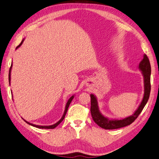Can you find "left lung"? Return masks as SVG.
Instances as JSON below:
<instances>
[{"mask_svg": "<svg viewBox=\"0 0 159 159\" xmlns=\"http://www.w3.org/2000/svg\"><path fill=\"white\" fill-rule=\"evenodd\" d=\"M139 69L142 71L143 77V84H144V93L142 100L140 103L137 110L131 116H127L120 119H110L104 116L99 111L98 99L95 95L91 94V114L94 122L98 126L105 129H116L121 127H126L131 125L141 113L148 100L150 93V75L151 66L148 57L146 54L143 55V59L140 61L138 66Z\"/></svg>", "mask_w": 159, "mask_h": 159, "instance_id": "obj_1", "label": "left lung"}]
</instances>
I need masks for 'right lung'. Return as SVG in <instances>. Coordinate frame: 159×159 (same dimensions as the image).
Wrapping results in <instances>:
<instances>
[{"label": "right lung", "instance_id": "right-lung-1", "mask_svg": "<svg viewBox=\"0 0 159 159\" xmlns=\"http://www.w3.org/2000/svg\"><path fill=\"white\" fill-rule=\"evenodd\" d=\"M24 39H24L23 40H21V43L19 45H18V46L16 47V49H18V48H19V47L22 45V43H23V42L24 41ZM12 66H13V64H11V65L10 70H9V85H10V83H11V72ZM75 98V95H72V97H70V99H68V101L67 102V103H66V107H65L64 112V114H63L62 117L61 118V119H60V120H59L58 122H57L56 123H55V124H53V125H49V126H43V125H34V124H32V123H29V122H28V121H26L25 120H24V119H23L24 120V121L25 122V123H27L28 125H32V126H33V127H37V128H39V129H54V128L56 127L58 125H60V124L61 123V122L64 119L65 116H66V112H67V111H68V107H69L70 104V103H71V102L72 101V99H73V98Z\"/></svg>", "mask_w": 159, "mask_h": 159}]
</instances>
